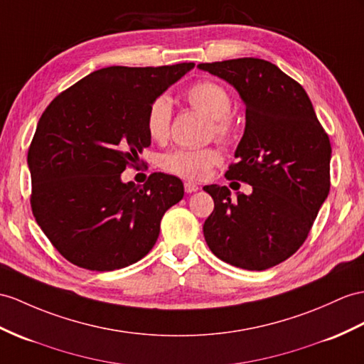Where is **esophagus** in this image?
<instances>
[{
	"mask_svg": "<svg viewBox=\"0 0 364 364\" xmlns=\"http://www.w3.org/2000/svg\"><path fill=\"white\" fill-rule=\"evenodd\" d=\"M183 188H185V193H188V194H191V193H194V191H198L199 190V187L194 182H190V181H187L183 183Z\"/></svg>",
	"mask_w": 364,
	"mask_h": 364,
	"instance_id": "1",
	"label": "esophagus"
}]
</instances>
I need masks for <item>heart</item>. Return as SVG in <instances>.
I'll use <instances>...</instances> for the list:
<instances>
[{
	"mask_svg": "<svg viewBox=\"0 0 364 364\" xmlns=\"http://www.w3.org/2000/svg\"><path fill=\"white\" fill-rule=\"evenodd\" d=\"M185 99L193 109L210 119V131L220 140H228L235 134L236 123L232 115V95L223 85L213 80H202L185 91ZM173 106L166 95H159L151 102L146 112V132L156 141H162L170 134ZM223 162V154L218 148L174 149L161 157V166L165 171L181 176L183 179L200 181L207 177L211 166Z\"/></svg>",
	"mask_w": 364,
	"mask_h": 364,
	"instance_id": "obj_1",
	"label": "heart"
}]
</instances>
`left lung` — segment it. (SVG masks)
I'll return each instance as SVG.
<instances>
[{
	"label": "left lung",
	"instance_id": "obj_1",
	"mask_svg": "<svg viewBox=\"0 0 364 364\" xmlns=\"http://www.w3.org/2000/svg\"><path fill=\"white\" fill-rule=\"evenodd\" d=\"M232 85L245 103V129L227 179L252 185V194L203 187L215 210L203 224L219 259L265 270L294 255L331 190V140L304 87L261 58L200 63Z\"/></svg>",
	"mask_w": 364,
	"mask_h": 364
}]
</instances>
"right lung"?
I'll return each instance as SVG.
<instances>
[{
	"label": "right lung",
	"instance_id": "add662e5",
	"mask_svg": "<svg viewBox=\"0 0 364 364\" xmlns=\"http://www.w3.org/2000/svg\"><path fill=\"white\" fill-rule=\"evenodd\" d=\"M193 68H103L58 94L43 112L28 153L31 207L69 262L111 272L154 247L165 211L183 198V183L153 173L140 187L122 182L120 174L151 145L149 105Z\"/></svg>",
	"mask_w": 364,
	"mask_h": 364
}]
</instances>
